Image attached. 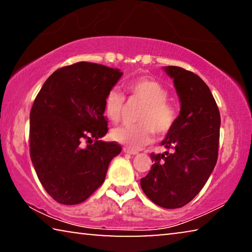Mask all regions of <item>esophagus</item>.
<instances>
[{"label":"esophagus","mask_w":252,"mask_h":252,"mask_svg":"<svg viewBox=\"0 0 252 252\" xmlns=\"http://www.w3.org/2000/svg\"><path fill=\"white\" fill-rule=\"evenodd\" d=\"M123 152L126 153V154H130V155H137V154H138L137 150H132V149H129V148H123Z\"/></svg>","instance_id":"34e87169"}]
</instances>
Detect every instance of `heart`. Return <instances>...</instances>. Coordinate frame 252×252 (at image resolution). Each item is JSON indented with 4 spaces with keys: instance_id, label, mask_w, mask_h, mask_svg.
<instances>
[{
    "instance_id": "obj_1",
    "label": "heart",
    "mask_w": 252,
    "mask_h": 252,
    "mask_svg": "<svg viewBox=\"0 0 252 252\" xmlns=\"http://www.w3.org/2000/svg\"><path fill=\"white\" fill-rule=\"evenodd\" d=\"M126 93L130 100L144 103L138 114L137 125H125L112 131L115 141L137 150L152 142L155 131L166 134L173 129L178 112L168 98V92L155 79L141 77L126 82ZM125 96L118 89H110L104 98V113L111 122L118 123L122 118Z\"/></svg>"
}]
</instances>
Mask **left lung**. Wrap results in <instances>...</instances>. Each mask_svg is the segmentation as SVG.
Segmentation results:
<instances>
[{"label": "left lung", "mask_w": 252, "mask_h": 252, "mask_svg": "<svg viewBox=\"0 0 252 252\" xmlns=\"http://www.w3.org/2000/svg\"><path fill=\"white\" fill-rule=\"evenodd\" d=\"M173 78L181 102L175 125L163 140L172 153L150 154L153 165L140 180L154 204L181 208L200 192L219 157L220 115L208 86L196 73L180 66L165 67Z\"/></svg>", "instance_id": "1"}]
</instances>
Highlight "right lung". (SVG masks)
I'll return each instance as SVG.
<instances>
[{
	"mask_svg": "<svg viewBox=\"0 0 252 252\" xmlns=\"http://www.w3.org/2000/svg\"><path fill=\"white\" fill-rule=\"evenodd\" d=\"M120 70L78 62L51 74L30 111L29 150L46 192L62 205H77L103 185L108 164L121 153L107 133L104 98Z\"/></svg>",
	"mask_w": 252,
	"mask_h": 252,
	"instance_id": "right-lung-1",
	"label": "right lung"
}]
</instances>
